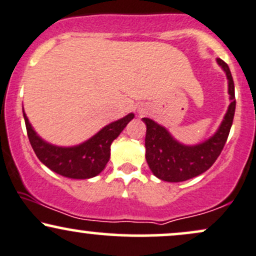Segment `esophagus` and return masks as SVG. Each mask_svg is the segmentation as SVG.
<instances>
[{
  "label": "esophagus",
  "instance_id": "esophagus-1",
  "mask_svg": "<svg viewBox=\"0 0 256 256\" xmlns=\"http://www.w3.org/2000/svg\"><path fill=\"white\" fill-rule=\"evenodd\" d=\"M138 113H140V116H143V114L148 113V110H146V106H143V104L140 106V107L138 108Z\"/></svg>",
  "mask_w": 256,
  "mask_h": 256
}]
</instances>
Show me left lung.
<instances>
[{"label":"left lung","instance_id":"obj_1","mask_svg":"<svg viewBox=\"0 0 256 256\" xmlns=\"http://www.w3.org/2000/svg\"><path fill=\"white\" fill-rule=\"evenodd\" d=\"M228 80L231 104L216 134L196 146H185L171 136L164 126L154 120L143 118L146 125V158L149 168L158 179L165 182H184L210 168L224 148L234 122L236 100L234 84L230 68L222 58H216Z\"/></svg>","mask_w":256,"mask_h":256}]
</instances>
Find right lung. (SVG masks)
I'll use <instances>...</instances> for the list:
<instances>
[{
    "label": "right lung",
    "mask_w": 256,
    "mask_h": 256,
    "mask_svg": "<svg viewBox=\"0 0 256 256\" xmlns=\"http://www.w3.org/2000/svg\"><path fill=\"white\" fill-rule=\"evenodd\" d=\"M130 113L104 126L82 144L58 146L42 140L34 130L24 112V119L32 149L40 162L58 174L72 179H89L104 171L110 156V144L134 119Z\"/></svg>",
    "instance_id": "obj_1"
}]
</instances>
